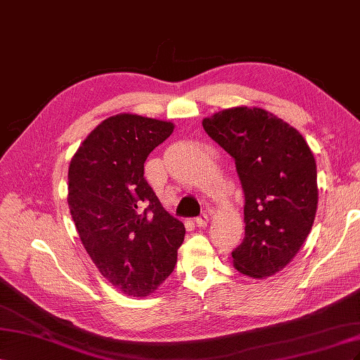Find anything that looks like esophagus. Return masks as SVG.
<instances>
[{"label":"esophagus","instance_id":"1","mask_svg":"<svg viewBox=\"0 0 360 360\" xmlns=\"http://www.w3.org/2000/svg\"><path fill=\"white\" fill-rule=\"evenodd\" d=\"M194 223H196L198 228H205V226L208 224V215L207 214H202L199 215V217L194 220Z\"/></svg>","mask_w":360,"mask_h":360}]
</instances>
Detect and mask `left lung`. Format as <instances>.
<instances>
[{
    "label": "left lung",
    "instance_id": "left-lung-1",
    "mask_svg": "<svg viewBox=\"0 0 360 360\" xmlns=\"http://www.w3.org/2000/svg\"><path fill=\"white\" fill-rule=\"evenodd\" d=\"M235 160L244 191V240L232 252L240 273L264 279L299 253L316 214V164L290 123L258 107H232L202 120Z\"/></svg>",
    "mask_w": 360,
    "mask_h": 360
}]
</instances>
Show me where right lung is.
Here are the masks:
<instances>
[{"instance_id":"obj_1","label":"right lung","mask_w":360,"mask_h":360,"mask_svg":"<svg viewBox=\"0 0 360 360\" xmlns=\"http://www.w3.org/2000/svg\"><path fill=\"white\" fill-rule=\"evenodd\" d=\"M173 129L167 120L120 112L102 120L69 164L68 205L79 240L99 273L129 297L158 290L186 235L143 178L148 155Z\"/></svg>"}]
</instances>
